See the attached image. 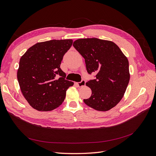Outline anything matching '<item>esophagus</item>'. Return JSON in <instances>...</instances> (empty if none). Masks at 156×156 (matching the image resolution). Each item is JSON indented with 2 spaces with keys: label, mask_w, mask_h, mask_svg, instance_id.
<instances>
[{
  "label": "esophagus",
  "mask_w": 156,
  "mask_h": 156,
  "mask_svg": "<svg viewBox=\"0 0 156 156\" xmlns=\"http://www.w3.org/2000/svg\"><path fill=\"white\" fill-rule=\"evenodd\" d=\"M86 84V82L85 80H82V81L81 82H79V83H77V85L79 87H84L85 85Z\"/></svg>",
  "instance_id": "34e87169"
}]
</instances>
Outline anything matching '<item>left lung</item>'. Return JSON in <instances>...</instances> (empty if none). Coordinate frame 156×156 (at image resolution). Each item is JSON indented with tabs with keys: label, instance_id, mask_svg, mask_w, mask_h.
<instances>
[{
	"label": "left lung",
	"instance_id": "obj_1",
	"mask_svg": "<svg viewBox=\"0 0 156 156\" xmlns=\"http://www.w3.org/2000/svg\"><path fill=\"white\" fill-rule=\"evenodd\" d=\"M73 45L85 58L88 73H96V79L86 83L92 94L84 102L100 112L115 107L123 98L130 80L127 58L111 41L85 38Z\"/></svg>",
	"mask_w": 156,
	"mask_h": 156
}]
</instances>
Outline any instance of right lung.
I'll return each mask as SVG.
<instances>
[{
	"label": "right lung",
	"instance_id": "obj_1",
	"mask_svg": "<svg viewBox=\"0 0 156 156\" xmlns=\"http://www.w3.org/2000/svg\"><path fill=\"white\" fill-rule=\"evenodd\" d=\"M72 43V39L41 42L21 57L17 77L22 94L33 108L52 111L64 101L66 90L74 83L65 79L60 64Z\"/></svg>",
	"mask_w": 156,
	"mask_h": 156
}]
</instances>
